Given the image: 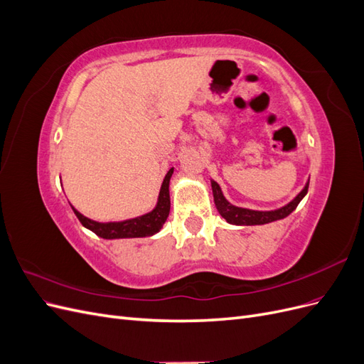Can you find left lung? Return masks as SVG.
<instances>
[{
    "instance_id": "left-lung-1",
    "label": "left lung",
    "mask_w": 364,
    "mask_h": 364,
    "mask_svg": "<svg viewBox=\"0 0 364 364\" xmlns=\"http://www.w3.org/2000/svg\"><path fill=\"white\" fill-rule=\"evenodd\" d=\"M308 182L305 183L302 191L297 194L293 200H290L287 205H284L278 209H272V211H258V209L235 206L226 199L222 188H220V185L214 179H211V186H213V196H214V203H215L217 211L228 223L237 225V226H255V225H266V223L277 222V220H282L287 215H290L296 209V206L299 205V202L305 197L308 191Z\"/></svg>"
}]
</instances>
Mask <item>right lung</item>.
Returning <instances> with one entry per match:
<instances>
[{
  "mask_svg": "<svg viewBox=\"0 0 364 364\" xmlns=\"http://www.w3.org/2000/svg\"><path fill=\"white\" fill-rule=\"evenodd\" d=\"M174 168H170L168 173L165 174L164 182L161 185L159 196L156 206L151 209L150 213L139 215L135 218L123 220V222H95L92 218H87L80 214L77 209L71 205L74 214L80 220V223L92 230L100 238L105 240H115V238H141V237H151L158 234L162 229L165 220L170 214V179L173 176Z\"/></svg>",
  "mask_w": 364,
  "mask_h": 364,
  "instance_id": "right-lung-1",
  "label": "right lung"
}]
</instances>
